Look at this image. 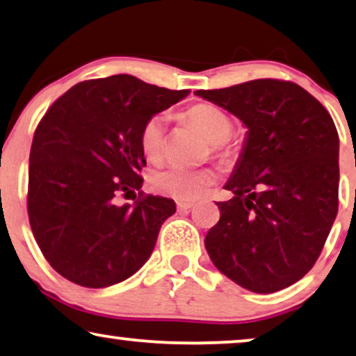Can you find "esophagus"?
Here are the masks:
<instances>
[{
    "instance_id": "esophagus-1",
    "label": "esophagus",
    "mask_w": 356,
    "mask_h": 356,
    "mask_svg": "<svg viewBox=\"0 0 356 356\" xmlns=\"http://www.w3.org/2000/svg\"><path fill=\"white\" fill-rule=\"evenodd\" d=\"M193 208V203L190 202H177V209L179 211H188V209Z\"/></svg>"
}]
</instances>
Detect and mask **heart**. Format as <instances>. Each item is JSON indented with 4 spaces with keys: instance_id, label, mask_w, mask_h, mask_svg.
<instances>
[{
    "instance_id": "heart-1",
    "label": "heart",
    "mask_w": 356,
    "mask_h": 356,
    "mask_svg": "<svg viewBox=\"0 0 356 356\" xmlns=\"http://www.w3.org/2000/svg\"><path fill=\"white\" fill-rule=\"evenodd\" d=\"M187 119L208 138L209 148L218 158L227 159L235 153L234 143L229 140L232 134V121L222 109L214 104L200 103L187 111ZM168 114L158 113L148 119L140 130V148L143 156L152 163L161 161L166 147ZM218 180L213 168L190 169L184 166H166L156 169L148 176V185L153 192L182 202L197 200L204 190Z\"/></svg>"
}]
</instances>
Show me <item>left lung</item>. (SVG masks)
<instances>
[{"label":"left lung","instance_id":"left-lung-1","mask_svg":"<svg viewBox=\"0 0 356 356\" xmlns=\"http://www.w3.org/2000/svg\"><path fill=\"white\" fill-rule=\"evenodd\" d=\"M195 95L248 129L232 176L234 197L204 237L219 271L273 293L316 263L339 209V134L327 109L293 82L258 79Z\"/></svg>","mask_w":356,"mask_h":356}]
</instances>
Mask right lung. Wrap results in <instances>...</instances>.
Returning <instances> with one entry per match:
<instances>
[{
    "label": "right lung",
    "instance_id": "add662e5",
    "mask_svg": "<svg viewBox=\"0 0 356 356\" xmlns=\"http://www.w3.org/2000/svg\"><path fill=\"white\" fill-rule=\"evenodd\" d=\"M187 95L119 74L74 85L40 121L29 159V221L63 277L103 289L147 263L176 203L140 192L147 166L140 130ZM135 189L134 205L113 202Z\"/></svg>",
    "mask_w": 356,
    "mask_h": 356
}]
</instances>
